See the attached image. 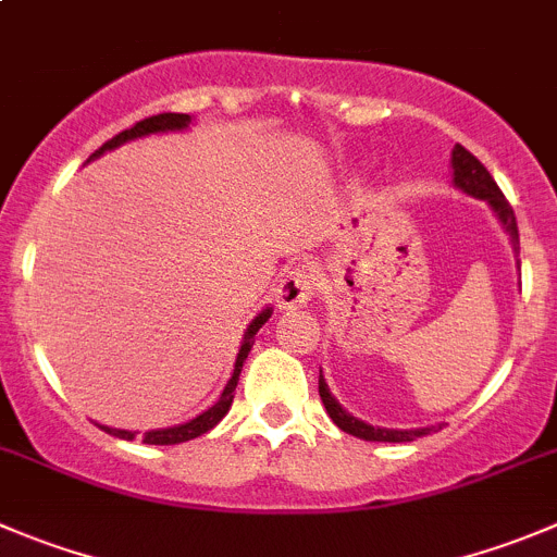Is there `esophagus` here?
Masks as SVG:
<instances>
[{
  "mask_svg": "<svg viewBox=\"0 0 557 557\" xmlns=\"http://www.w3.org/2000/svg\"><path fill=\"white\" fill-rule=\"evenodd\" d=\"M314 295V275L306 264H295L287 270V275L282 278L278 289H275V306L282 311H293L306 306Z\"/></svg>",
  "mask_w": 557,
  "mask_h": 557,
  "instance_id": "1",
  "label": "esophagus"
}]
</instances>
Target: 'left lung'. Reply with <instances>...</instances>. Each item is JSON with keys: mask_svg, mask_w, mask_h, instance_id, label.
Here are the masks:
<instances>
[{"mask_svg": "<svg viewBox=\"0 0 557 557\" xmlns=\"http://www.w3.org/2000/svg\"><path fill=\"white\" fill-rule=\"evenodd\" d=\"M451 169H454V188H459L462 194L473 196V199H484L486 205L492 208V213L497 215L500 221L503 232L508 235L513 246V257L520 253V230H517V219H513L511 205L506 202V196L503 190L497 188V183L492 180V174L486 172L484 163L473 156V152L465 150L462 145H457L451 150ZM517 268H520V259H517ZM320 399L325 405L327 416L333 418L342 432L355 434V437H361V441H372V443H410L416 437H423V434L432 432L434 426H421V429H385V426H372V423L361 421V418L349 416L342 405H338L336 396L331 394L327 388L325 377L320 372Z\"/></svg>", "mask_w": 557, "mask_h": 557, "instance_id": "8db88e82", "label": "left lung"}]
</instances>
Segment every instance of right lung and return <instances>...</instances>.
<instances>
[{
  "label": "right lung",
  "instance_id": "obj_1",
  "mask_svg": "<svg viewBox=\"0 0 557 557\" xmlns=\"http://www.w3.org/2000/svg\"><path fill=\"white\" fill-rule=\"evenodd\" d=\"M188 125H190V114H172V111H169V114L147 116V120L136 123L134 128L123 131V134H116L114 139L106 141L100 150H95L92 156H89V161L100 158L103 152L116 150V147L125 145V141L141 139V136H150V134H172V131H185ZM270 314H273V309H270V306H264V309L259 311V314L253 317L251 322H248L246 333H243L240 352H237V358H235V372H232L230 383H226L224 394L219 396V401H215L213 407H208L205 412H199L196 418H190V421L177 423V426L150 429V432H145V437H141V441H145L147 446H177V443L194 441V437H199V434L210 432V429H213L215 423H219L221 418L226 416V412H230L232 399H235L237 380H240V372H243V363H246L248 352H251V347H253V336H257L259 327H262L264 322L270 320ZM100 429H103V432H109V434H114V437H120V441H136V434H139V432H128V429H111V426H100Z\"/></svg>",
  "mask_w": 557,
  "mask_h": 557
}]
</instances>
